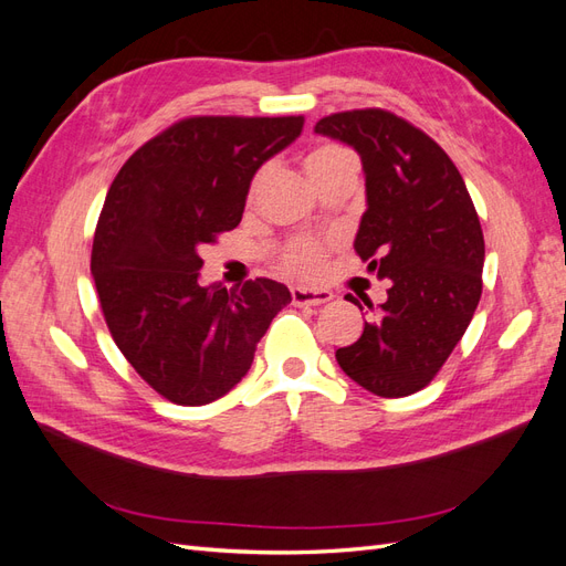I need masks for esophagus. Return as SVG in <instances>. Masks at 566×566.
Here are the masks:
<instances>
[{
    "instance_id": "1",
    "label": "esophagus",
    "mask_w": 566,
    "mask_h": 566,
    "mask_svg": "<svg viewBox=\"0 0 566 566\" xmlns=\"http://www.w3.org/2000/svg\"><path fill=\"white\" fill-rule=\"evenodd\" d=\"M290 293H293V304H297V306H316V304H325V302L333 300V293H331V290H325V287L295 285L293 290H290Z\"/></svg>"
}]
</instances>
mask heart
<instances>
[{
    "label": "heart",
    "mask_w": 566,
    "mask_h": 566,
    "mask_svg": "<svg viewBox=\"0 0 566 566\" xmlns=\"http://www.w3.org/2000/svg\"><path fill=\"white\" fill-rule=\"evenodd\" d=\"M354 163V156L342 146L335 144H325L314 148L310 156L304 160L306 175L314 177L321 172H328V169H335L339 165ZM323 245L316 241H310V238H300V241H293L285 252H283V264L287 271L293 273H302V276H310V273H316L321 262H323Z\"/></svg>",
    "instance_id": "heart-1"
}]
</instances>
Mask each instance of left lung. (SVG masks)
<instances>
[{
  "label": "left lung",
  "mask_w": 566,
  "mask_h": 566,
  "mask_svg": "<svg viewBox=\"0 0 566 566\" xmlns=\"http://www.w3.org/2000/svg\"><path fill=\"white\" fill-rule=\"evenodd\" d=\"M316 134L352 146L364 165L366 212L354 250L387 279V300L339 368L385 399L408 397L439 373L482 297L484 233L458 167L430 136L380 108L323 117ZM345 300L361 302L347 295Z\"/></svg>",
  "instance_id": "left-lung-1"
}]
</instances>
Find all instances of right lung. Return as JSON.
<instances>
[{
  "label": "right lung",
  "instance_id": "1",
  "mask_svg": "<svg viewBox=\"0 0 566 566\" xmlns=\"http://www.w3.org/2000/svg\"><path fill=\"white\" fill-rule=\"evenodd\" d=\"M302 117H188L144 144L101 210L92 276L117 349L179 406L241 382L290 290L254 279L200 285V248L241 224L252 177L302 134Z\"/></svg>",
  "mask_w": 566,
  "mask_h": 566
}]
</instances>
